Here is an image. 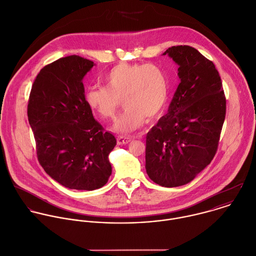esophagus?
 Returning a JSON list of instances; mask_svg holds the SVG:
<instances>
[{
	"mask_svg": "<svg viewBox=\"0 0 256 256\" xmlns=\"http://www.w3.org/2000/svg\"><path fill=\"white\" fill-rule=\"evenodd\" d=\"M131 140H132V138H130V137L119 136V137L117 138V144H118V145H126V144H128L129 142H131Z\"/></svg>",
	"mask_w": 256,
	"mask_h": 256,
	"instance_id": "1",
	"label": "esophagus"
}]
</instances>
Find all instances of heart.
<instances>
[{"instance_id": "b5f03b06", "label": "heart", "mask_w": 256, "mask_h": 256, "mask_svg": "<svg viewBox=\"0 0 256 256\" xmlns=\"http://www.w3.org/2000/svg\"><path fill=\"white\" fill-rule=\"evenodd\" d=\"M104 83L105 87L89 88L85 101L96 116L111 120L123 99L126 109L113 125L118 133H132L146 120L156 121L167 107L170 80L158 65L120 63L107 72Z\"/></svg>"}]
</instances>
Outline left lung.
Here are the masks:
<instances>
[{"mask_svg": "<svg viewBox=\"0 0 256 256\" xmlns=\"http://www.w3.org/2000/svg\"><path fill=\"white\" fill-rule=\"evenodd\" d=\"M180 83L168 113L146 136L145 168L164 187L192 181L213 159L225 119L226 100L214 64L190 46H173Z\"/></svg>", "mask_w": 256, "mask_h": 256, "instance_id": "obj_1", "label": "left lung"}]
</instances>
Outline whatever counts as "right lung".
Wrapping results in <instances>:
<instances>
[{
    "instance_id": "1",
    "label": "right lung",
    "mask_w": 256,
    "mask_h": 256,
    "mask_svg": "<svg viewBox=\"0 0 256 256\" xmlns=\"http://www.w3.org/2000/svg\"><path fill=\"white\" fill-rule=\"evenodd\" d=\"M94 62L77 55L45 66L36 77L28 103L37 156L46 173L76 190L104 186L111 173L109 154L116 146L85 101L83 79Z\"/></svg>"
}]
</instances>
